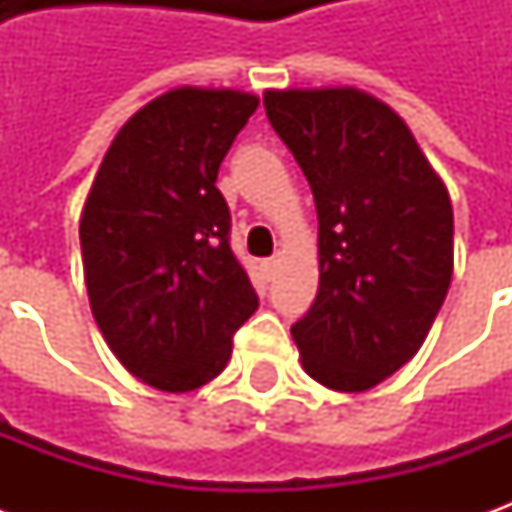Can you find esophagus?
I'll use <instances>...</instances> for the list:
<instances>
[{
    "instance_id": "34e87169",
    "label": "esophagus",
    "mask_w": 512,
    "mask_h": 512,
    "mask_svg": "<svg viewBox=\"0 0 512 512\" xmlns=\"http://www.w3.org/2000/svg\"><path fill=\"white\" fill-rule=\"evenodd\" d=\"M277 266H279V255L263 260V271H266L268 277H274V271H277Z\"/></svg>"
}]
</instances>
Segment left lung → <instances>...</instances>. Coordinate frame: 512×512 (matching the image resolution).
Segmentation results:
<instances>
[{
    "label": "left lung",
    "instance_id": "obj_1",
    "mask_svg": "<svg viewBox=\"0 0 512 512\" xmlns=\"http://www.w3.org/2000/svg\"><path fill=\"white\" fill-rule=\"evenodd\" d=\"M271 128L310 183L321 282L290 326L318 384L365 392L425 343L452 279V205L408 126L354 87L268 90Z\"/></svg>",
    "mask_w": 512,
    "mask_h": 512
}]
</instances>
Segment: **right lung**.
Wrapping results in <instances>:
<instances>
[{
	"mask_svg": "<svg viewBox=\"0 0 512 512\" xmlns=\"http://www.w3.org/2000/svg\"><path fill=\"white\" fill-rule=\"evenodd\" d=\"M257 98L180 87L106 150L79 224L90 307L128 373L164 392L208 384L257 293L230 246L216 175Z\"/></svg>",
	"mask_w": 512,
	"mask_h": 512,
	"instance_id": "1",
	"label": "right lung"
}]
</instances>
